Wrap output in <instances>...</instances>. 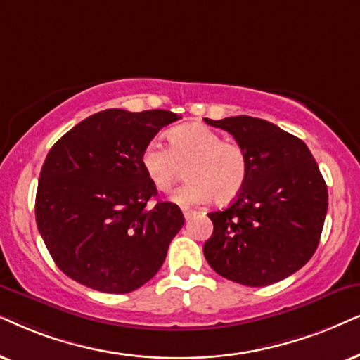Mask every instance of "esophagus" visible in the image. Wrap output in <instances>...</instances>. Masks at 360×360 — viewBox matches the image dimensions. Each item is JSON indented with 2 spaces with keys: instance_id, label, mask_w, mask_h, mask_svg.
Listing matches in <instances>:
<instances>
[{
  "instance_id": "1",
  "label": "esophagus",
  "mask_w": 360,
  "mask_h": 360,
  "mask_svg": "<svg viewBox=\"0 0 360 360\" xmlns=\"http://www.w3.org/2000/svg\"><path fill=\"white\" fill-rule=\"evenodd\" d=\"M183 214H184V217H186V221H191L193 219V217L195 216V214H198V211H194V209H183Z\"/></svg>"
}]
</instances>
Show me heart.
<instances>
[{
  "mask_svg": "<svg viewBox=\"0 0 360 360\" xmlns=\"http://www.w3.org/2000/svg\"><path fill=\"white\" fill-rule=\"evenodd\" d=\"M166 138L169 148L149 141L141 151L144 174L158 191L171 193L184 167L189 179L174 194V201L184 206L212 195L216 202L226 204L244 189L249 161L239 144L222 141L219 133L198 122L172 127Z\"/></svg>",
  "mask_w": 360,
  "mask_h": 360,
  "instance_id": "b5f03b06",
  "label": "heart"
}]
</instances>
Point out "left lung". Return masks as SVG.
I'll list each match as a JSON object with an SVG mask.
<instances>
[{
    "mask_svg": "<svg viewBox=\"0 0 360 360\" xmlns=\"http://www.w3.org/2000/svg\"><path fill=\"white\" fill-rule=\"evenodd\" d=\"M207 124L233 134L249 161L244 189L229 207L209 212L204 244L209 266L251 288L279 282L306 264L319 245L327 186L306 143L269 121L234 116Z\"/></svg>",
    "mask_w": 360,
    "mask_h": 360,
    "instance_id": "left-lung-1",
    "label": "left lung"
}]
</instances>
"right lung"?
Returning a JSON list of instances; mask_svg holds the SVG:
<instances>
[{
  "mask_svg": "<svg viewBox=\"0 0 360 360\" xmlns=\"http://www.w3.org/2000/svg\"><path fill=\"white\" fill-rule=\"evenodd\" d=\"M179 120L166 109H106L86 117L49 149L36 193V224L68 277L109 294L133 292L161 269L184 224L158 195L141 151Z\"/></svg>",
  "mask_w": 360,
  "mask_h": 360,
  "instance_id": "right-lung-1",
  "label": "right lung"
}]
</instances>
